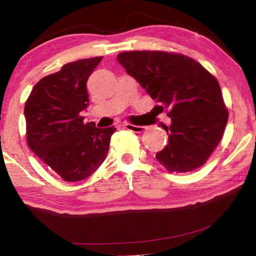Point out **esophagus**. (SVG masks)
Listing matches in <instances>:
<instances>
[{"label": "esophagus", "mask_w": 256, "mask_h": 256, "mask_svg": "<svg viewBox=\"0 0 256 256\" xmlns=\"http://www.w3.org/2000/svg\"><path fill=\"white\" fill-rule=\"evenodd\" d=\"M124 128L128 130V131H132L136 133H141L146 130L144 126H138V125H132V124H124Z\"/></svg>", "instance_id": "1"}]
</instances>
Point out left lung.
<instances>
[{
	"label": "left lung",
	"instance_id": "left-lung-1",
	"mask_svg": "<svg viewBox=\"0 0 256 256\" xmlns=\"http://www.w3.org/2000/svg\"><path fill=\"white\" fill-rule=\"evenodd\" d=\"M118 63L146 94L168 110V144L156 154L170 172H186L204 164L222 140L228 120L220 86L188 56L157 50L118 55Z\"/></svg>",
	"mask_w": 256,
	"mask_h": 256
}]
</instances>
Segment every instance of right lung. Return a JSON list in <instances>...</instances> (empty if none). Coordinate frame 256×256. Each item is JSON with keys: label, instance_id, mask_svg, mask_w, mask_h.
<instances>
[{"label": "right lung", "instance_id": "right-lung-1", "mask_svg": "<svg viewBox=\"0 0 256 256\" xmlns=\"http://www.w3.org/2000/svg\"><path fill=\"white\" fill-rule=\"evenodd\" d=\"M102 56L68 63L34 86L24 105L27 142L34 154L66 182L86 180L105 160L116 128L84 123L86 81Z\"/></svg>", "mask_w": 256, "mask_h": 256}]
</instances>
